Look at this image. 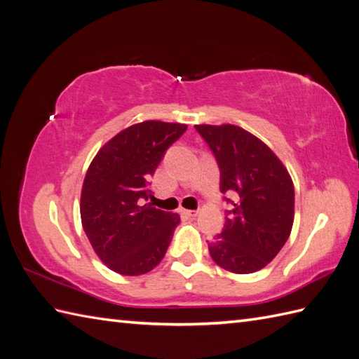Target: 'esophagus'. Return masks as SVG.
<instances>
[{"instance_id":"esophagus-1","label":"esophagus","mask_w":359,"mask_h":359,"mask_svg":"<svg viewBox=\"0 0 359 359\" xmlns=\"http://www.w3.org/2000/svg\"><path fill=\"white\" fill-rule=\"evenodd\" d=\"M182 215L187 216V217H196L197 211H194V210H182Z\"/></svg>"}]
</instances>
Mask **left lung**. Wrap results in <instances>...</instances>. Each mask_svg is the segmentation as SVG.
<instances>
[{
    "mask_svg": "<svg viewBox=\"0 0 359 359\" xmlns=\"http://www.w3.org/2000/svg\"><path fill=\"white\" fill-rule=\"evenodd\" d=\"M196 129L216 156L220 191L236 196L222 233L208 243L210 256L231 273L259 271L276 257L292 233L293 180L280 158L243 128L225 123Z\"/></svg>",
    "mask_w": 359,
    "mask_h": 359,
    "instance_id": "obj_1",
    "label": "left lung"
}]
</instances>
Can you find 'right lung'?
Returning a JSON list of instances; mask_svg holds the SVG:
<instances>
[{"label": "right lung", "instance_id": "right-lung-1", "mask_svg": "<svg viewBox=\"0 0 359 359\" xmlns=\"http://www.w3.org/2000/svg\"><path fill=\"white\" fill-rule=\"evenodd\" d=\"M187 131L184 123L147 120L128 126L98 149L83 180L81 225L100 261L125 276L162 261L180 217L140 205L165 151Z\"/></svg>", "mask_w": 359, "mask_h": 359}]
</instances>
